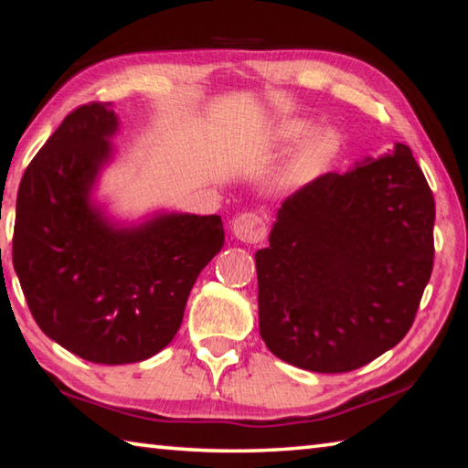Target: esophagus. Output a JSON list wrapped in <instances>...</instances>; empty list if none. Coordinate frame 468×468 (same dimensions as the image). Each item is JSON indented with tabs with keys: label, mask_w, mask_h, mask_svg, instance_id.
Returning a JSON list of instances; mask_svg holds the SVG:
<instances>
[{
	"label": "esophagus",
	"mask_w": 468,
	"mask_h": 468,
	"mask_svg": "<svg viewBox=\"0 0 468 468\" xmlns=\"http://www.w3.org/2000/svg\"><path fill=\"white\" fill-rule=\"evenodd\" d=\"M233 235L243 243H260L266 237L264 218L256 212H243L233 220Z\"/></svg>",
	"instance_id": "esophagus-1"
}]
</instances>
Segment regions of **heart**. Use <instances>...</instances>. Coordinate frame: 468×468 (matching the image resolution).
I'll list each match as a JSON object with an SVG mask.
<instances>
[{
    "label": "heart",
    "instance_id": "b5f03b06",
    "mask_svg": "<svg viewBox=\"0 0 468 468\" xmlns=\"http://www.w3.org/2000/svg\"><path fill=\"white\" fill-rule=\"evenodd\" d=\"M312 128L314 123L307 117H287V120L276 123L272 140L281 146L297 144L299 140H303L312 132ZM340 148H343V133L336 128L328 125V128L315 130L297 150L295 158L289 165L287 177L291 181H303L318 176L340 153Z\"/></svg>",
    "mask_w": 468,
    "mask_h": 468
}]
</instances>
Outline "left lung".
I'll use <instances>...</instances> for the list:
<instances>
[{"mask_svg": "<svg viewBox=\"0 0 468 468\" xmlns=\"http://www.w3.org/2000/svg\"><path fill=\"white\" fill-rule=\"evenodd\" d=\"M433 220L407 144L289 196L256 251L266 346L295 367L343 374L399 345L431 276Z\"/></svg>", "mask_w": 468, "mask_h": 468, "instance_id": "left-lung-1", "label": "left lung"}]
</instances>
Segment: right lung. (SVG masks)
<instances>
[{"instance_id": "right-lung-1", "label": "right lung", "mask_w": 468, "mask_h": 468, "mask_svg": "<svg viewBox=\"0 0 468 468\" xmlns=\"http://www.w3.org/2000/svg\"><path fill=\"white\" fill-rule=\"evenodd\" d=\"M120 130L111 102L61 122L22 176L14 271L47 336L86 361L153 357L177 335L197 274L225 243L218 215L161 212L120 227L92 202Z\"/></svg>"}]
</instances>
